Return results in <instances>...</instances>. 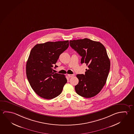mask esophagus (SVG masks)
<instances>
[{
	"label": "esophagus",
	"instance_id": "34e87169",
	"mask_svg": "<svg viewBox=\"0 0 134 134\" xmlns=\"http://www.w3.org/2000/svg\"><path fill=\"white\" fill-rule=\"evenodd\" d=\"M74 75L73 74H68V76L69 77H73L74 76Z\"/></svg>",
	"mask_w": 134,
	"mask_h": 134
}]
</instances>
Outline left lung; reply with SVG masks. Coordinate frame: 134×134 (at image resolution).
Returning <instances> with one entry per match:
<instances>
[{
	"label": "left lung",
	"instance_id": "left-lung-1",
	"mask_svg": "<svg viewBox=\"0 0 134 134\" xmlns=\"http://www.w3.org/2000/svg\"><path fill=\"white\" fill-rule=\"evenodd\" d=\"M70 46L81 57V63L88 67L85 74H77L75 86L77 94L89 98L98 94L105 86L109 72L110 61L106 49L100 42L88 38L70 40Z\"/></svg>",
	"mask_w": 134,
	"mask_h": 134
}]
</instances>
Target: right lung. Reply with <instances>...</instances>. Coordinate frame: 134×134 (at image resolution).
<instances>
[{
	"mask_svg": "<svg viewBox=\"0 0 134 134\" xmlns=\"http://www.w3.org/2000/svg\"><path fill=\"white\" fill-rule=\"evenodd\" d=\"M69 41L36 44L26 62V77L32 88L40 97L54 99L61 93L67 80L65 75L53 72V65L69 47ZM58 66L55 65V68Z\"/></svg>",
	"mask_w": 134,
	"mask_h": 134,
	"instance_id": "add662e5",
	"label": "right lung"
}]
</instances>
